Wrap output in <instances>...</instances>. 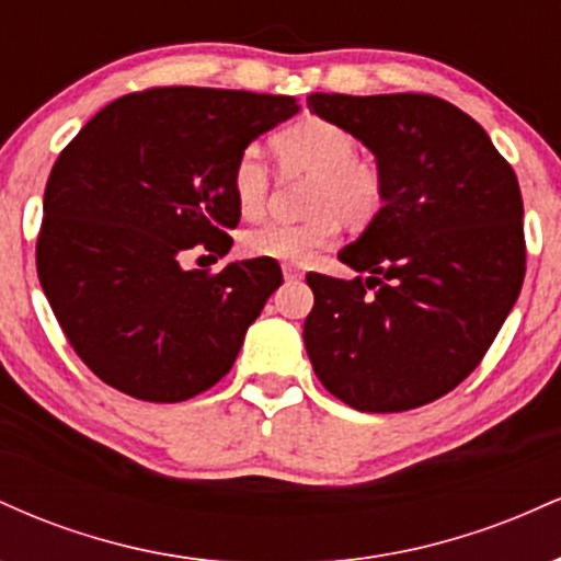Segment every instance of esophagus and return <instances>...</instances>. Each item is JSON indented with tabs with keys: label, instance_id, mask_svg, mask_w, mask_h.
Masks as SVG:
<instances>
[{
	"label": "esophagus",
	"instance_id": "obj_1",
	"mask_svg": "<svg viewBox=\"0 0 561 561\" xmlns=\"http://www.w3.org/2000/svg\"><path fill=\"white\" fill-rule=\"evenodd\" d=\"M282 274H285L287 282L300 279V272H298V268H295V266H282Z\"/></svg>",
	"mask_w": 561,
	"mask_h": 561
}]
</instances>
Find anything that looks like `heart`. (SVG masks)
<instances>
[{
	"label": "heart",
	"instance_id": "obj_1",
	"mask_svg": "<svg viewBox=\"0 0 561 561\" xmlns=\"http://www.w3.org/2000/svg\"><path fill=\"white\" fill-rule=\"evenodd\" d=\"M272 147L285 176L308 179L306 221H268L242 234L250 259L279 261L287 266L308 263L337 240L340 227L362 231L377 221L388 203V179L375 160L358 156L351 128L321 115H306L274 134ZM272 173L255 147H244L231 165V195L242 216L266 208Z\"/></svg>",
	"mask_w": 561,
	"mask_h": 561
}]
</instances>
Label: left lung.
Masks as SVG:
<instances>
[{
  "instance_id": "left-lung-1",
  "label": "left lung",
  "mask_w": 561,
  "mask_h": 561,
  "mask_svg": "<svg viewBox=\"0 0 561 561\" xmlns=\"http://www.w3.org/2000/svg\"><path fill=\"white\" fill-rule=\"evenodd\" d=\"M308 107L356 134L388 179L382 214L340 261L308 272V358L334 398L420 409L472 375L525 279L517 176L478 121L433 94H324Z\"/></svg>"
}]
</instances>
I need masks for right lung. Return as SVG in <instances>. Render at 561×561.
Wrapping results in <instances>:
<instances>
[{"label":"right lung","mask_w":561,"mask_h":561,"mask_svg":"<svg viewBox=\"0 0 561 561\" xmlns=\"http://www.w3.org/2000/svg\"><path fill=\"white\" fill-rule=\"evenodd\" d=\"M298 113L295 96L152 87L113 100L68 141L44 190L36 272L70 347L111 388L190 401L234 366L282 285L276 261L186 268L229 253L231 165Z\"/></svg>","instance_id":"obj_1"}]
</instances>
